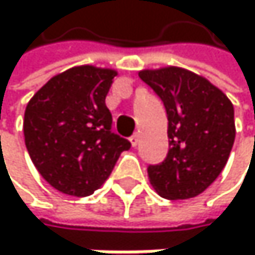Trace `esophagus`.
<instances>
[{"label": "esophagus", "instance_id": "esophagus-1", "mask_svg": "<svg viewBox=\"0 0 255 255\" xmlns=\"http://www.w3.org/2000/svg\"><path fill=\"white\" fill-rule=\"evenodd\" d=\"M130 140H131V143H133V145H136V143H137V139H136V136H134V134L130 137Z\"/></svg>", "mask_w": 255, "mask_h": 255}]
</instances>
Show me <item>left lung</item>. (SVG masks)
I'll list each match as a JSON object with an SVG mask.
<instances>
[{"label": "left lung", "mask_w": 255, "mask_h": 255, "mask_svg": "<svg viewBox=\"0 0 255 255\" xmlns=\"http://www.w3.org/2000/svg\"><path fill=\"white\" fill-rule=\"evenodd\" d=\"M112 68L79 65L53 76L28 101L24 140L38 173L64 194L87 197L110 177L128 133H113L105 105Z\"/></svg>", "instance_id": "obj_1"}]
</instances>
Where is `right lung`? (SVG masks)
I'll return each instance as SVG.
<instances>
[{"mask_svg":"<svg viewBox=\"0 0 255 255\" xmlns=\"http://www.w3.org/2000/svg\"><path fill=\"white\" fill-rule=\"evenodd\" d=\"M142 81L163 102L168 153L148 166L156 193L168 200L191 199L219 177L236 139L234 107L205 78L179 67L145 70Z\"/></svg>","mask_w":255,"mask_h":255,"instance_id":"right-lung-1","label":"right lung"}]
</instances>
